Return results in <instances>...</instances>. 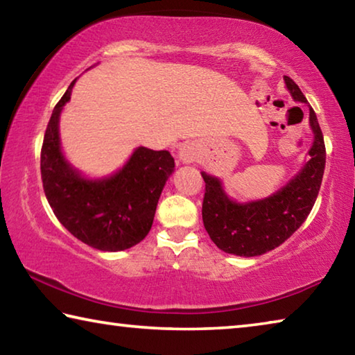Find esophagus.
<instances>
[{"label": "esophagus", "instance_id": "1", "mask_svg": "<svg viewBox=\"0 0 355 355\" xmlns=\"http://www.w3.org/2000/svg\"><path fill=\"white\" fill-rule=\"evenodd\" d=\"M177 156H178V159L182 161V163L189 164L197 158V148H196L194 144L186 142V144H183V146L178 147Z\"/></svg>", "mask_w": 355, "mask_h": 355}]
</instances>
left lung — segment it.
<instances>
[{
  "mask_svg": "<svg viewBox=\"0 0 355 355\" xmlns=\"http://www.w3.org/2000/svg\"><path fill=\"white\" fill-rule=\"evenodd\" d=\"M284 81L293 100L305 103L310 111L313 144L302 169L274 194L249 202H236L228 197L218 177L200 172L205 180L203 225L211 241L225 254L258 257L279 248L304 224L320 192L326 167V147L320 123L297 84L290 76H284Z\"/></svg>",
  "mask_w": 355,
  "mask_h": 355,
  "instance_id": "1",
  "label": "left lung"
}]
</instances>
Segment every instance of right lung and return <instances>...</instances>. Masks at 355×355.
I'll list each match as a JSON object with an SVG mask.
<instances>
[{"label": "right lung", "mask_w": 355, "mask_h": 355, "mask_svg": "<svg viewBox=\"0 0 355 355\" xmlns=\"http://www.w3.org/2000/svg\"><path fill=\"white\" fill-rule=\"evenodd\" d=\"M75 83L55 106L45 131L40 172L46 200L59 222L84 244L103 252L130 249L148 235L175 163L167 150L137 147L111 175L92 178L78 171L65 158L59 136V119Z\"/></svg>", "instance_id": "add662e5"}]
</instances>
